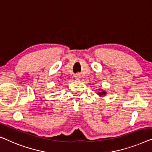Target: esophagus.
Returning <instances> with one entry per match:
<instances>
[{"label": "esophagus", "instance_id": "esophagus-1", "mask_svg": "<svg viewBox=\"0 0 152 152\" xmlns=\"http://www.w3.org/2000/svg\"><path fill=\"white\" fill-rule=\"evenodd\" d=\"M75 79L76 80H79L80 79V76L79 74H77V75L75 76Z\"/></svg>", "mask_w": 152, "mask_h": 152}]
</instances>
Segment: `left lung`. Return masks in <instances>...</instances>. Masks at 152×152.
Returning a JSON list of instances; mask_svg holds the SVG:
<instances>
[{
  "mask_svg": "<svg viewBox=\"0 0 152 152\" xmlns=\"http://www.w3.org/2000/svg\"><path fill=\"white\" fill-rule=\"evenodd\" d=\"M105 94H106V92L105 91H102V92H99V96H102V95H105Z\"/></svg>",
  "mask_w": 152,
  "mask_h": 152,
  "instance_id": "1",
  "label": "left lung"
}]
</instances>
